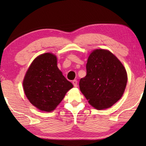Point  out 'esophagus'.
<instances>
[{
  "label": "esophagus",
  "mask_w": 146,
  "mask_h": 146,
  "mask_svg": "<svg viewBox=\"0 0 146 146\" xmlns=\"http://www.w3.org/2000/svg\"><path fill=\"white\" fill-rule=\"evenodd\" d=\"M73 86H75V87H77L78 86V82H77V80H73Z\"/></svg>",
  "instance_id": "1"
}]
</instances>
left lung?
<instances>
[{"mask_svg": "<svg viewBox=\"0 0 146 146\" xmlns=\"http://www.w3.org/2000/svg\"><path fill=\"white\" fill-rule=\"evenodd\" d=\"M127 81L125 69L110 51L96 49L86 64V75L79 82L80 90L97 110L111 107L122 97Z\"/></svg>", "mask_w": 146, "mask_h": 146, "instance_id": "obj_1", "label": "left lung"}]
</instances>
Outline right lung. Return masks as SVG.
<instances>
[{
    "mask_svg": "<svg viewBox=\"0 0 146 146\" xmlns=\"http://www.w3.org/2000/svg\"><path fill=\"white\" fill-rule=\"evenodd\" d=\"M56 57L44 53L31 63L23 81L28 99L38 110L50 112L55 110L73 84L58 70Z\"/></svg>",
    "mask_w": 146,
    "mask_h": 146,
    "instance_id": "obj_1",
    "label": "right lung"
}]
</instances>
